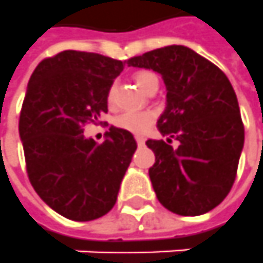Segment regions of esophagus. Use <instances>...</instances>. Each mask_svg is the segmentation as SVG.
Masks as SVG:
<instances>
[{
	"instance_id": "obj_1",
	"label": "esophagus",
	"mask_w": 263,
	"mask_h": 263,
	"mask_svg": "<svg viewBox=\"0 0 263 263\" xmlns=\"http://www.w3.org/2000/svg\"><path fill=\"white\" fill-rule=\"evenodd\" d=\"M136 142H137V144H139V146H143L144 137H142V136H136Z\"/></svg>"
}]
</instances>
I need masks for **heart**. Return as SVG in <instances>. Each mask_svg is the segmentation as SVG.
I'll return each mask as SVG.
<instances>
[{"mask_svg": "<svg viewBox=\"0 0 263 263\" xmlns=\"http://www.w3.org/2000/svg\"><path fill=\"white\" fill-rule=\"evenodd\" d=\"M135 82L139 85L140 89H143L144 92L151 88V86L158 82V77L149 72V70H139L133 75ZM112 98H114V88H111L108 97H107V101L110 105H112ZM116 126L121 130H126L130 132L133 135H143L146 133L149 128L152 127L153 123H155V116L151 111H132V112H124L121 114L120 117L116 119Z\"/></svg>", "mask_w": 263, "mask_h": 263, "instance_id": "heart-1", "label": "heart"}]
</instances>
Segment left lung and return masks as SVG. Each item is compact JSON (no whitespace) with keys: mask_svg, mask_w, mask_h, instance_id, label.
I'll use <instances>...</instances> for the list:
<instances>
[{"mask_svg":"<svg viewBox=\"0 0 263 263\" xmlns=\"http://www.w3.org/2000/svg\"><path fill=\"white\" fill-rule=\"evenodd\" d=\"M128 65L159 72L168 89L166 110L156 124L168 140L146 142L155 153L149 177L159 202L179 216H200L217 207L233 186L245 142L230 81L185 46L155 49Z\"/></svg>","mask_w":263,"mask_h":263,"instance_id":"obj_1","label":"left lung"}]
</instances>
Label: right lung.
<instances>
[{"label": "right lung", "mask_w": 263, "mask_h": 263, "mask_svg": "<svg viewBox=\"0 0 263 263\" xmlns=\"http://www.w3.org/2000/svg\"><path fill=\"white\" fill-rule=\"evenodd\" d=\"M127 61L63 50L37 65L18 121L30 184L63 217L89 221L117 201L137 144L130 132L111 127L104 143L84 137L86 124H105L107 97Z\"/></svg>", "instance_id": "1"}]
</instances>
